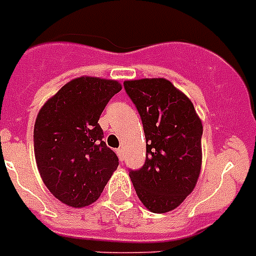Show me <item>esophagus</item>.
Here are the masks:
<instances>
[{
  "label": "esophagus",
  "instance_id": "34e87169",
  "mask_svg": "<svg viewBox=\"0 0 256 256\" xmlns=\"http://www.w3.org/2000/svg\"><path fill=\"white\" fill-rule=\"evenodd\" d=\"M117 154L120 155V156H122V155H124V148H122V147H121V148H118Z\"/></svg>",
  "mask_w": 256,
  "mask_h": 256
}]
</instances>
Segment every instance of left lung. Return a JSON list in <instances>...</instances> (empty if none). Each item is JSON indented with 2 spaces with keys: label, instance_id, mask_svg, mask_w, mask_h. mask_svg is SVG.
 Instances as JSON below:
<instances>
[{
  "label": "left lung",
  "instance_id": "1",
  "mask_svg": "<svg viewBox=\"0 0 256 256\" xmlns=\"http://www.w3.org/2000/svg\"><path fill=\"white\" fill-rule=\"evenodd\" d=\"M142 118L146 162L130 171L139 200L152 213H167L192 193L202 163V124L192 101L166 78L124 82Z\"/></svg>",
  "mask_w": 256,
  "mask_h": 256
}]
</instances>
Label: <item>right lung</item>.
Segmentation results:
<instances>
[{
    "label": "right lung",
    "instance_id": "1",
    "mask_svg": "<svg viewBox=\"0 0 256 256\" xmlns=\"http://www.w3.org/2000/svg\"><path fill=\"white\" fill-rule=\"evenodd\" d=\"M121 89L116 80L81 76L62 86L36 116L38 171L50 192L68 206L94 202L117 170L118 158L102 140L98 120Z\"/></svg>",
    "mask_w": 256,
    "mask_h": 256
}]
</instances>
